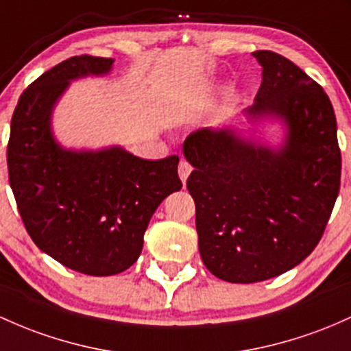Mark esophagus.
Returning a JSON list of instances; mask_svg holds the SVG:
<instances>
[{"instance_id": "obj_1", "label": "esophagus", "mask_w": 351, "mask_h": 351, "mask_svg": "<svg viewBox=\"0 0 351 351\" xmlns=\"http://www.w3.org/2000/svg\"><path fill=\"white\" fill-rule=\"evenodd\" d=\"M190 173H191V165L188 163L186 160L180 161V165H178V176H180V180H182L183 183H186V180H188V176H190Z\"/></svg>"}]
</instances>
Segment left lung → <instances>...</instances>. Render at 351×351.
<instances>
[{
    "instance_id": "8db88e82",
    "label": "left lung",
    "mask_w": 351,
    "mask_h": 351,
    "mask_svg": "<svg viewBox=\"0 0 351 351\" xmlns=\"http://www.w3.org/2000/svg\"><path fill=\"white\" fill-rule=\"evenodd\" d=\"M253 56L263 82L243 114L252 125L282 123V143H261L225 126L196 130L183 145L195 168L186 186L196 206L199 255L230 283L263 282L302 263L325 232L340 190L330 98L278 53Z\"/></svg>"
}]
</instances>
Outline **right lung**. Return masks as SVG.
<instances>
[{
	"instance_id": "add662e5",
	"label": "right lung",
	"mask_w": 351,
	"mask_h": 351,
	"mask_svg": "<svg viewBox=\"0 0 351 351\" xmlns=\"http://www.w3.org/2000/svg\"><path fill=\"white\" fill-rule=\"evenodd\" d=\"M113 63L73 56L43 73L19 96L8 143L11 190L34 245L93 276L132 267L156 208L182 190L176 155L143 160L121 146L68 149L56 141L53 110L69 83L105 76Z\"/></svg>"
}]
</instances>
